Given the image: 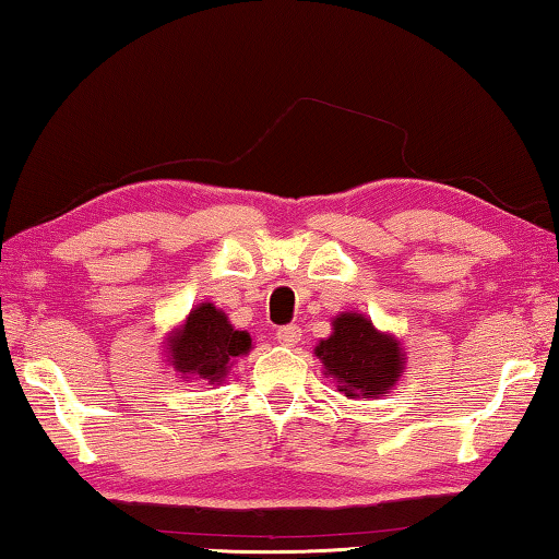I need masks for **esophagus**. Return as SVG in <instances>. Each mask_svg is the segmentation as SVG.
Instances as JSON below:
<instances>
[{"label":"esophagus","mask_w":559,"mask_h":559,"mask_svg":"<svg viewBox=\"0 0 559 559\" xmlns=\"http://www.w3.org/2000/svg\"><path fill=\"white\" fill-rule=\"evenodd\" d=\"M276 337H278V343L281 345H286V347H293V345H298V340H300V328L298 325H281L278 330H276Z\"/></svg>","instance_id":"esophagus-1"}]
</instances>
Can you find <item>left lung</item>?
Listing matches in <instances>:
<instances>
[{"label": "left lung", "mask_w": 559, "mask_h": 559, "mask_svg": "<svg viewBox=\"0 0 559 559\" xmlns=\"http://www.w3.org/2000/svg\"><path fill=\"white\" fill-rule=\"evenodd\" d=\"M333 335L316 347L325 374L335 377L337 392L349 400L384 396L404 370L402 347L396 340L377 333L370 320L357 313L335 318Z\"/></svg>", "instance_id": "8db88e82"}]
</instances>
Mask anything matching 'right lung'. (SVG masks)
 Segmentation results:
<instances>
[{
	"label": "right lung",
	"mask_w": 559,
	"mask_h": 559,
	"mask_svg": "<svg viewBox=\"0 0 559 559\" xmlns=\"http://www.w3.org/2000/svg\"><path fill=\"white\" fill-rule=\"evenodd\" d=\"M251 337L234 330L229 320L212 302H202L187 318L185 328L169 345V359L182 374L204 382H222L234 357L249 353Z\"/></svg>",
	"instance_id": "1"
}]
</instances>
